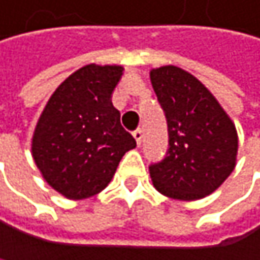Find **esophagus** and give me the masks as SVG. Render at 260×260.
<instances>
[{
  "label": "esophagus",
  "mask_w": 260,
  "mask_h": 260,
  "mask_svg": "<svg viewBox=\"0 0 260 260\" xmlns=\"http://www.w3.org/2000/svg\"><path fill=\"white\" fill-rule=\"evenodd\" d=\"M133 136H134V139H136L137 145L140 146V143H142V139H143V131H142V129H136Z\"/></svg>",
  "instance_id": "1"
}]
</instances>
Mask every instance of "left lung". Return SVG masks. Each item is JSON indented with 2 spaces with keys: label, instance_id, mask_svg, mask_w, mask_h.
Wrapping results in <instances>:
<instances>
[{
  "label": "left lung",
  "instance_id": "8db88e82",
  "mask_svg": "<svg viewBox=\"0 0 260 260\" xmlns=\"http://www.w3.org/2000/svg\"><path fill=\"white\" fill-rule=\"evenodd\" d=\"M149 78L170 134L166 157L149 166L152 185L176 200L207 197L236 168L239 137L234 121L189 72L168 64L151 69Z\"/></svg>",
  "mask_w": 260,
  "mask_h": 260
}]
</instances>
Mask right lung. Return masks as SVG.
Listing matches in <instances>:
<instances>
[{"instance_id":"1","label":"right lung","mask_w":260,"mask_h":260,"mask_svg":"<svg viewBox=\"0 0 260 260\" xmlns=\"http://www.w3.org/2000/svg\"><path fill=\"white\" fill-rule=\"evenodd\" d=\"M121 75L117 64L80 68L55 89L37 121L34 161L43 179L66 199L102 192L121 157L136 148L111 102Z\"/></svg>"}]
</instances>
